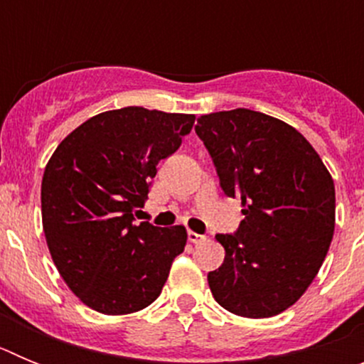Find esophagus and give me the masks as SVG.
<instances>
[{"label":"esophagus","instance_id":"obj_1","mask_svg":"<svg viewBox=\"0 0 364 364\" xmlns=\"http://www.w3.org/2000/svg\"><path fill=\"white\" fill-rule=\"evenodd\" d=\"M188 240L193 244H200L202 240H205V237L200 233H195V231H188Z\"/></svg>","mask_w":364,"mask_h":364}]
</instances>
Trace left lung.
Here are the masks:
<instances>
[{
	"instance_id": "8db88e82",
	"label": "left lung",
	"mask_w": 364,
	"mask_h": 364,
	"mask_svg": "<svg viewBox=\"0 0 364 364\" xmlns=\"http://www.w3.org/2000/svg\"><path fill=\"white\" fill-rule=\"evenodd\" d=\"M222 191L240 198L244 220L217 235L226 257L208 273L222 308L247 319L281 314L319 273L336 230V186L306 138L252 109L202 114L195 125Z\"/></svg>"
}]
</instances>
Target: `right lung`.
I'll use <instances>...</instances> for the list:
<instances>
[{"label": "right lung", "instance_id": "1", "mask_svg": "<svg viewBox=\"0 0 364 364\" xmlns=\"http://www.w3.org/2000/svg\"><path fill=\"white\" fill-rule=\"evenodd\" d=\"M195 114L124 107L100 112L63 138L45 166L41 220L58 272L85 306L105 315L144 310L184 252V226L133 224L162 159Z\"/></svg>", "mask_w": 364, "mask_h": 364}]
</instances>
